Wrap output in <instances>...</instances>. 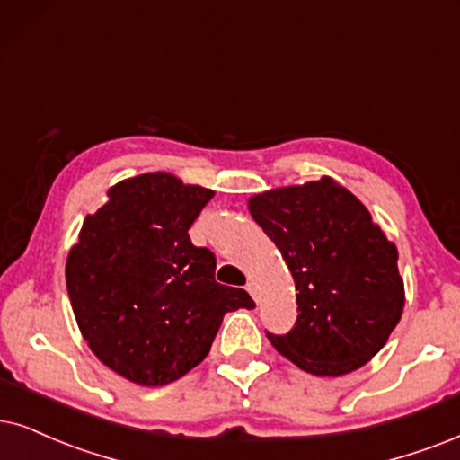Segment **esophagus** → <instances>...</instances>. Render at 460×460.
<instances>
[{"instance_id": "esophagus-1", "label": "esophagus", "mask_w": 460, "mask_h": 460, "mask_svg": "<svg viewBox=\"0 0 460 460\" xmlns=\"http://www.w3.org/2000/svg\"><path fill=\"white\" fill-rule=\"evenodd\" d=\"M246 290H248V293H250V295H252V299H254V301H259V295H257V287H254V282H248V284H246Z\"/></svg>"}]
</instances>
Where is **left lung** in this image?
<instances>
[{"instance_id":"8db88e82","label":"left lung","mask_w":460,"mask_h":460,"mask_svg":"<svg viewBox=\"0 0 460 460\" xmlns=\"http://www.w3.org/2000/svg\"><path fill=\"white\" fill-rule=\"evenodd\" d=\"M250 214L276 243L297 288V321L267 331L282 357L314 376L363 367L403 312L397 248L367 208L331 178L254 195Z\"/></svg>"}]
</instances>
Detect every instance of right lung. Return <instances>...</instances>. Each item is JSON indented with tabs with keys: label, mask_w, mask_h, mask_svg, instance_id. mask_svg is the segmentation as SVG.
<instances>
[{
	"label": "right lung",
	"mask_w": 460,
	"mask_h": 460,
	"mask_svg": "<svg viewBox=\"0 0 460 460\" xmlns=\"http://www.w3.org/2000/svg\"><path fill=\"white\" fill-rule=\"evenodd\" d=\"M212 197L163 172L123 180L69 250L78 327L95 357L136 385L182 377L208 357L226 312L254 307L246 290L214 280L217 257L189 237Z\"/></svg>",
	"instance_id": "add662e5"
}]
</instances>
